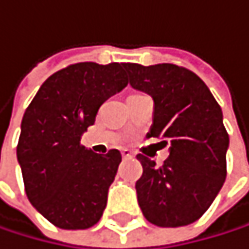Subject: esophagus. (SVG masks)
I'll return each mask as SVG.
<instances>
[{"label":"esophagus","instance_id":"1","mask_svg":"<svg viewBox=\"0 0 249 249\" xmlns=\"http://www.w3.org/2000/svg\"><path fill=\"white\" fill-rule=\"evenodd\" d=\"M122 156H123V159H130L133 156V153L130 150H127V148H123L122 150Z\"/></svg>","mask_w":249,"mask_h":249}]
</instances>
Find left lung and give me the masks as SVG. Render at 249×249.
I'll return each mask as SVG.
<instances>
[{
    "label": "left lung",
    "mask_w": 249,
    "mask_h": 249,
    "mask_svg": "<svg viewBox=\"0 0 249 249\" xmlns=\"http://www.w3.org/2000/svg\"><path fill=\"white\" fill-rule=\"evenodd\" d=\"M130 86L154 101L153 138L171 144L157 166L138 154L142 177L136 195L144 217L159 227H179L199 220L221 190L229 133L223 113L208 86L190 70L174 64H124Z\"/></svg>",
    "instance_id": "left-lung-1"
}]
</instances>
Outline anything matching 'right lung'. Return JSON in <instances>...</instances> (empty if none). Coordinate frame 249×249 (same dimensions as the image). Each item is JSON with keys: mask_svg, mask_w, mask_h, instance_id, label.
Returning a JSON list of instances; mask_svg holds the SVG:
<instances>
[{"mask_svg": "<svg viewBox=\"0 0 249 249\" xmlns=\"http://www.w3.org/2000/svg\"><path fill=\"white\" fill-rule=\"evenodd\" d=\"M127 86L124 64L80 62L50 75L22 119L18 160L29 202L53 226L84 230L95 226L122 161L81 144L99 107Z\"/></svg>", "mask_w": 249, "mask_h": 249, "instance_id": "right-lung-1", "label": "right lung"}]
</instances>
